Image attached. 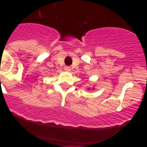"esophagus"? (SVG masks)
<instances>
[{"label": "esophagus", "instance_id": "obj_1", "mask_svg": "<svg viewBox=\"0 0 147 147\" xmlns=\"http://www.w3.org/2000/svg\"><path fill=\"white\" fill-rule=\"evenodd\" d=\"M65 70L66 71H67V72H69V71H71V67H69V66H66L65 67Z\"/></svg>", "mask_w": 147, "mask_h": 147}]
</instances>
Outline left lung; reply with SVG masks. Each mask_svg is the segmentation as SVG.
Segmentation results:
<instances>
[{
	"instance_id": "obj_1",
	"label": "left lung",
	"mask_w": 147,
	"mask_h": 147,
	"mask_svg": "<svg viewBox=\"0 0 147 147\" xmlns=\"http://www.w3.org/2000/svg\"><path fill=\"white\" fill-rule=\"evenodd\" d=\"M90 88H88V90H90ZM93 89H94V88H91V90H93Z\"/></svg>"
}]
</instances>
